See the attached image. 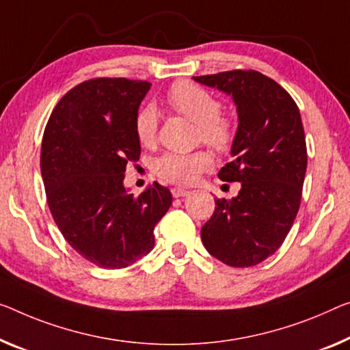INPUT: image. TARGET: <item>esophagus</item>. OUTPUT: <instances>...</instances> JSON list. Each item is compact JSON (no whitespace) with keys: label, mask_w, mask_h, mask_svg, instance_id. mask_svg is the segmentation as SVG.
<instances>
[{"label":"esophagus","mask_w":350,"mask_h":350,"mask_svg":"<svg viewBox=\"0 0 350 350\" xmlns=\"http://www.w3.org/2000/svg\"><path fill=\"white\" fill-rule=\"evenodd\" d=\"M187 193H189V191H186V189H181V187H174V189H172V196H174L175 198L186 197Z\"/></svg>","instance_id":"1"}]
</instances>
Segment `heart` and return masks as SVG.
Masks as SVG:
<instances>
[{"label":"heart","instance_id":"b5f03b06","mask_svg":"<svg viewBox=\"0 0 350 350\" xmlns=\"http://www.w3.org/2000/svg\"><path fill=\"white\" fill-rule=\"evenodd\" d=\"M167 105L187 117L197 126V141L216 152H228L236 139V125L222 112V103L206 89L189 81H176L165 94ZM159 117L153 105H144L134 117V134L142 147H153L158 141ZM213 158L205 150L192 153H164L154 161V174L164 181L187 186L202 172L211 169Z\"/></svg>","mask_w":350,"mask_h":350}]
</instances>
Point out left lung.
<instances>
[{"label": "left lung", "instance_id": "obj_1", "mask_svg": "<svg viewBox=\"0 0 350 350\" xmlns=\"http://www.w3.org/2000/svg\"><path fill=\"white\" fill-rule=\"evenodd\" d=\"M233 96L239 125L222 181H239L231 200L216 198L202 227L206 250L231 267H250L280 249L297 216L306 170L299 107L280 84L256 70L193 77Z\"/></svg>", "mask_w": 350, "mask_h": 350}]
</instances>
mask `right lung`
<instances>
[{
  "label": "right lung",
  "instance_id": "obj_1",
  "mask_svg": "<svg viewBox=\"0 0 350 350\" xmlns=\"http://www.w3.org/2000/svg\"><path fill=\"white\" fill-rule=\"evenodd\" d=\"M148 81L94 78L59 100L45 126L40 170L46 202L67 243L92 265L122 269L154 245V225L172 205L154 181L141 196L123 186L141 157L134 117Z\"/></svg>",
  "mask_w": 350,
  "mask_h": 350
}]
</instances>
